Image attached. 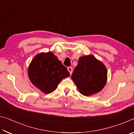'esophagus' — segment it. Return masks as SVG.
Wrapping results in <instances>:
<instances>
[{"instance_id":"34e87169","label":"esophagus","mask_w":134,"mask_h":134,"mask_svg":"<svg viewBox=\"0 0 134 134\" xmlns=\"http://www.w3.org/2000/svg\"><path fill=\"white\" fill-rule=\"evenodd\" d=\"M67 70H68V71H69L70 75H71V74H72V68H71V67H68V68H67Z\"/></svg>"}]
</instances>
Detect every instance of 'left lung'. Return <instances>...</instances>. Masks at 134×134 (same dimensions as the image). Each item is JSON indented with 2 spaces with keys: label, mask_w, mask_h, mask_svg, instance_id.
<instances>
[{
  "label": "left lung",
  "mask_w": 134,
  "mask_h": 134,
  "mask_svg": "<svg viewBox=\"0 0 134 134\" xmlns=\"http://www.w3.org/2000/svg\"><path fill=\"white\" fill-rule=\"evenodd\" d=\"M79 60L78 64L71 75L79 91L86 96L100 92L108 80L105 65L91 54L80 57Z\"/></svg>",
  "instance_id": "8db88e82"
}]
</instances>
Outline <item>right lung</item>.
I'll list each match as a JSON object with an SVG mask.
<instances>
[{"instance_id": "obj_1", "label": "right lung", "mask_w": 134, "mask_h": 134, "mask_svg": "<svg viewBox=\"0 0 134 134\" xmlns=\"http://www.w3.org/2000/svg\"><path fill=\"white\" fill-rule=\"evenodd\" d=\"M28 74L31 83L45 94L54 91L63 79L70 76L67 68L52 52L37 54L29 65Z\"/></svg>"}]
</instances>
